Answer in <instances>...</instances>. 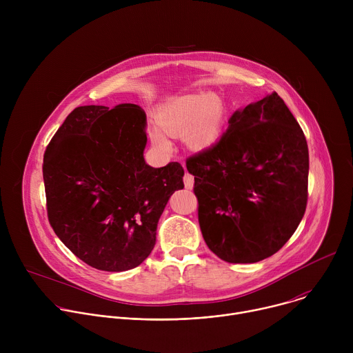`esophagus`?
<instances>
[{
	"label": "esophagus",
	"instance_id": "esophagus-1",
	"mask_svg": "<svg viewBox=\"0 0 353 353\" xmlns=\"http://www.w3.org/2000/svg\"><path fill=\"white\" fill-rule=\"evenodd\" d=\"M184 185H185V188H192L194 187V177L190 173L184 174Z\"/></svg>",
	"mask_w": 353,
	"mask_h": 353
}]
</instances>
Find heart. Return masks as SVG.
Listing matches in <instances>:
<instances>
[{"label":"heart","instance_id":"heart-1","mask_svg":"<svg viewBox=\"0 0 353 353\" xmlns=\"http://www.w3.org/2000/svg\"><path fill=\"white\" fill-rule=\"evenodd\" d=\"M225 119L222 99L212 93L184 94L161 106L157 112V127L149 130L152 143L161 150H169L165 137L184 135L185 143L195 150H205L221 138Z\"/></svg>","mask_w":353,"mask_h":353}]
</instances>
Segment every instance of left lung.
<instances>
[{
	"instance_id": "1",
	"label": "left lung",
	"mask_w": 353,
	"mask_h": 353,
	"mask_svg": "<svg viewBox=\"0 0 353 353\" xmlns=\"http://www.w3.org/2000/svg\"><path fill=\"white\" fill-rule=\"evenodd\" d=\"M185 165L203 237L223 261L271 257L305 215L307 142L276 92L236 110L221 139Z\"/></svg>"
}]
</instances>
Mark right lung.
I'll use <instances>...</instances> for the list:
<instances>
[{
    "label": "right lung",
    "mask_w": 353,
    "mask_h": 353,
    "mask_svg": "<svg viewBox=\"0 0 353 353\" xmlns=\"http://www.w3.org/2000/svg\"><path fill=\"white\" fill-rule=\"evenodd\" d=\"M145 128L137 105L81 106L44 152L48 222L79 260L100 271L138 267L155 247L170 195L184 187L180 163H145Z\"/></svg>",
    "instance_id": "add662e5"
}]
</instances>
